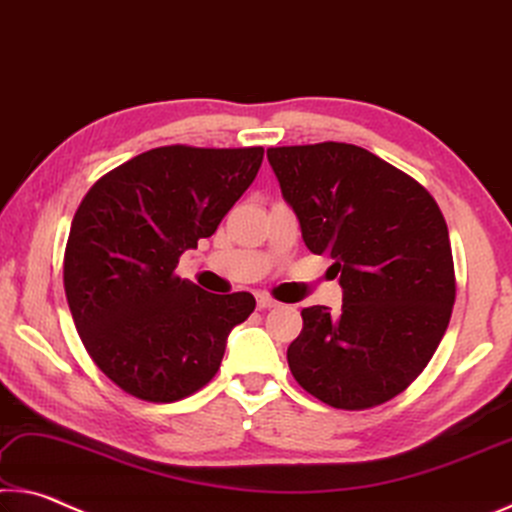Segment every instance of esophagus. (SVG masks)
Instances as JSON below:
<instances>
[{
  "label": "esophagus",
  "instance_id": "1",
  "mask_svg": "<svg viewBox=\"0 0 512 512\" xmlns=\"http://www.w3.org/2000/svg\"><path fill=\"white\" fill-rule=\"evenodd\" d=\"M256 306L261 308V311H267V308L279 306V301L272 299V297H267V295H261V292H258V295H256Z\"/></svg>",
  "mask_w": 512,
  "mask_h": 512
}]
</instances>
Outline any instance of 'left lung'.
<instances>
[{
	"mask_svg": "<svg viewBox=\"0 0 512 512\" xmlns=\"http://www.w3.org/2000/svg\"><path fill=\"white\" fill-rule=\"evenodd\" d=\"M281 195L313 254L333 258L342 311H301L288 347L297 383L345 410L379 406L413 383L456 299L447 222L420 183L363 147L267 149Z\"/></svg>",
	"mask_w": 512,
	"mask_h": 512,
	"instance_id": "left-lung-1",
	"label": "left lung"
}]
</instances>
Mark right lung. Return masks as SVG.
I'll return each mask as SVG.
<instances>
[{"label":"right lung","instance_id":"obj_1","mask_svg":"<svg viewBox=\"0 0 512 512\" xmlns=\"http://www.w3.org/2000/svg\"><path fill=\"white\" fill-rule=\"evenodd\" d=\"M263 147H158L99 179L67 238L63 283L90 358L124 392L179 401L220 370L249 292L213 295L174 270L256 179Z\"/></svg>","mask_w":512,"mask_h":512}]
</instances>
